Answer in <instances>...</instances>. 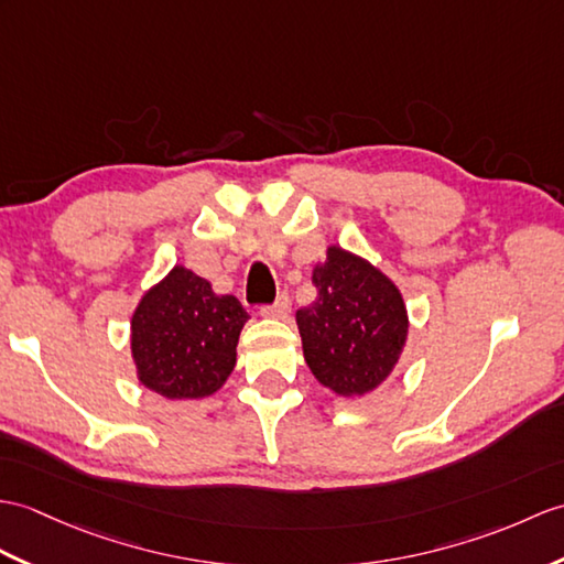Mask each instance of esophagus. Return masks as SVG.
Returning <instances> with one entry per match:
<instances>
[{
    "mask_svg": "<svg viewBox=\"0 0 564 564\" xmlns=\"http://www.w3.org/2000/svg\"><path fill=\"white\" fill-rule=\"evenodd\" d=\"M288 314H291V300H288V295H281L273 305L261 307V317L267 319H288Z\"/></svg>",
    "mask_w": 564,
    "mask_h": 564,
    "instance_id": "1",
    "label": "esophagus"
}]
</instances>
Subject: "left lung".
I'll list each match as a JSON object with an SVG mask.
<instances>
[{
  "mask_svg": "<svg viewBox=\"0 0 564 564\" xmlns=\"http://www.w3.org/2000/svg\"><path fill=\"white\" fill-rule=\"evenodd\" d=\"M312 285L317 300L297 310L295 322L314 379L346 399L370 394L394 372L409 338L399 285L338 245L314 264Z\"/></svg>",
  "mask_w": 564,
  "mask_h": 564,
  "instance_id": "obj_1",
  "label": "left lung"
}]
</instances>
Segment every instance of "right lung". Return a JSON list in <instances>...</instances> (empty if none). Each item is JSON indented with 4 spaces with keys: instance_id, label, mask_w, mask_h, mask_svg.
I'll list each match as a JSON object with an SVG mask.
<instances>
[{
    "instance_id": "1",
    "label": "right lung",
    "mask_w": 564,
    "mask_h": 564,
    "mask_svg": "<svg viewBox=\"0 0 564 564\" xmlns=\"http://www.w3.org/2000/svg\"><path fill=\"white\" fill-rule=\"evenodd\" d=\"M250 319L235 295L175 264L141 295L132 312V360L139 382L165 399H206L226 384L242 326Z\"/></svg>"
}]
</instances>
